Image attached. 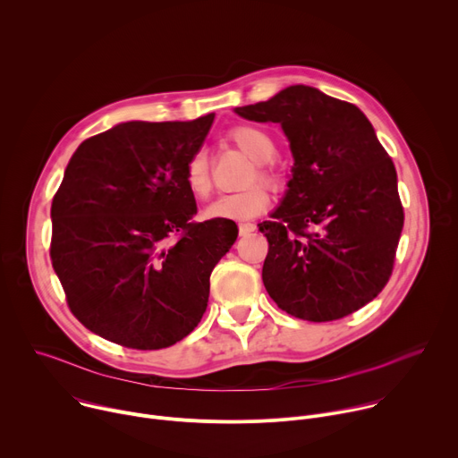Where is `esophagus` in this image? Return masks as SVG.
I'll return each instance as SVG.
<instances>
[{"label": "esophagus", "mask_w": 458, "mask_h": 458, "mask_svg": "<svg viewBox=\"0 0 458 458\" xmlns=\"http://www.w3.org/2000/svg\"><path fill=\"white\" fill-rule=\"evenodd\" d=\"M251 232H255V225L253 223H250V221L239 223V233L241 235H246V233H251Z\"/></svg>", "instance_id": "1"}]
</instances>
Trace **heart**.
Here are the masks:
<instances>
[{
  "instance_id": "b5f03b06",
  "label": "heart",
  "mask_w": 458,
  "mask_h": 458,
  "mask_svg": "<svg viewBox=\"0 0 458 458\" xmlns=\"http://www.w3.org/2000/svg\"><path fill=\"white\" fill-rule=\"evenodd\" d=\"M228 140L251 161H255L253 170L250 172L248 184L259 181L274 190L283 186V174L270 163L277 154V145L267 130L253 124H239L228 132ZM184 182L186 188L195 198H207L212 190L208 159L203 152L193 154L184 166ZM270 207V195L265 186L253 184L242 191L221 195L208 210L207 217L210 219H230V221H246L265 214Z\"/></svg>"
}]
</instances>
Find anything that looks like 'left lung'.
Returning <instances> with one entry per match:
<instances>
[{"instance_id": "left-lung-1", "label": "left lung", "mask_w": 458, "mask_h": 458, "mask_svg": "<svg viewBox=\"0 0 458 458\" xmlns=\"http://www.w3.org/2000/svg\"><path fill=\"white\" fill-rule=\"evenodd\" d=\"M250 121L279 123L295 159L272 221L263 283L286 313L343 318L373 301L391 277L404 226L394 161L352 103L293 85L239 106Z\"/></svg>"}]
</instances>
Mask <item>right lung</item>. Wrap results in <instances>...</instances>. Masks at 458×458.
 Returning <instances> with one entry per match:
<instances>
[{
    "instance_id": "1",
    "label": "right lung",
    "mask_w": 458,
    "mask_h": 458,
    "mask_svg": "<svg viewBox=\"0 0 458 458\" xmlns=\"http://www.w3.org/2000/svg\"><path fill=\"white\" fill-rule=\"evenodd\" d=\"M212 123H121L85 140L64 170L50 259L71 311L96 335L161 350L199 324L212 270L239 233L230 219H191L184 166Z\"/></svg>"
}]
</instances>
